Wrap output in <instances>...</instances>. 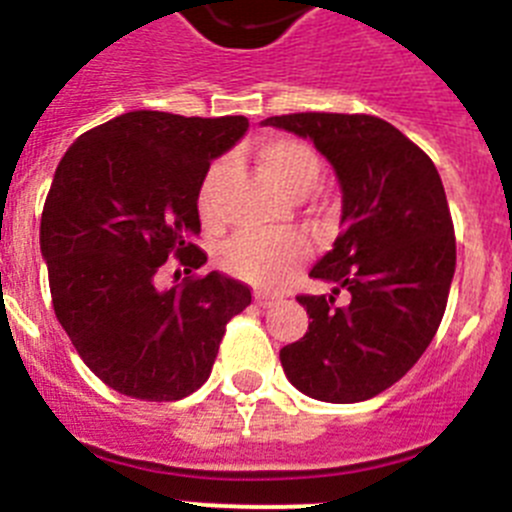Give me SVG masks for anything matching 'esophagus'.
I'll return each instance as SVG.
<instances>
[{
  "label": "esophagus",
  "mask_w": 512,
  "mask_h": 512,
  "mask_svg": "<svg viewBox=\"0 0 512 512\" xmlns=\"http://www.w3.org/2000/svg\"><path fill=\"white\" fill-rule=\"evenodd\" d=\"M253 302L261 307H271V305H277L279 297L277 295H269V292H253Z\"/></svg>",
  "instance_id": "obj_1"
}]
</instances>
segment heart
<instances>
[{
	"label": "heart",
	"instance_id": "heart-1",
	"mask_svg": "<svg viewBox=\"0 0 512 512\" xmlns=\"http://www.w3.org/2000/svg\"><path fill=\"white\" fill-rule=\"evenodd\" d=\"M261 169L289 197H305L320 179V158L307 143L295 138H266L256 148ZM225 164L217 161L207 169L200 184L197 205L202 215H210L215 207V194L223 182ZM307 241L302 235H241L223 248L225 269L235 277L248 279L261 287H279L307 259Z\"/></svg>",
	"mask_w": 512,
	"mask_h": 512
}]
</instances>
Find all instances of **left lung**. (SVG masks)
I'll return each instance as SVG.
<instances>
[{"label":"left lung","mask_w":512,"mask_h":512,"mask_svg":"<svg viewBox=\"0 0 512 512\" xmlns=\"http://www.w3.org/2000/svg\"><path fill=\"white\" fill-rule=\"evenodd\" d=\"M261 125L312 140L341 187V235L310 269L330 295L297 297L307 333L279 351L287 379L323 402H361L402 379L441 325L456 269L436 166L372 115L300 112ZM343 291L346 303H336Z\"/></svg>","instance_id":"left-lung-1"}]
</instances>
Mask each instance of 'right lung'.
I'll return each instance as SVG.
<instances>
[{
  "label": "right lung",
  "instance_id": "1",
  "mask_svg": "<svg viewBox=\"0 0 512 512\" xmlns=\"http://www.w3.org/2000/svg\"><path fill=\"white\" fill-rule=\"evenodd\" d=\"M246 130L243 115L125 112L76 138L53 174L40 217L53 310L120 395L169 402L200 390L225 325L251 305V289L220 271L156 287L166 259L184 274L207 264L194 246L197 194Z\"/></svg>",
  "mask_w": 512,
  "mask_h": 512
}]
</instances>
